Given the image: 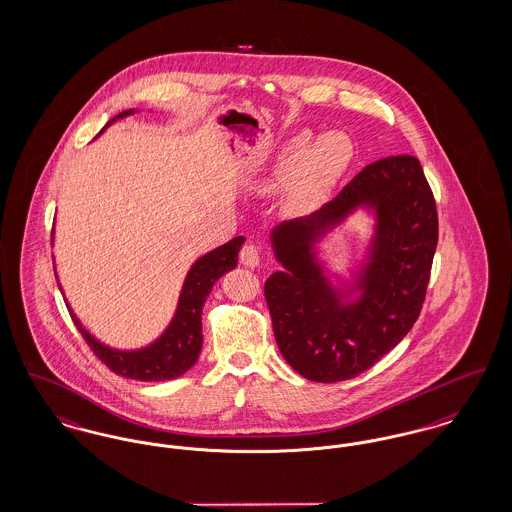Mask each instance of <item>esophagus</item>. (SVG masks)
Returning <instances> with one entry per match:
<instances>
[{"label": "esophagus", "instance_id": "34e87169", "mask_svg": "<svg viewBox=\"0 0 512 512\" xmlns=\"http://www.w3.org/2000/svg\"><path fill=\"white\" fill-rule=\"evenodd\" d=\"M241 262L246 268L260 266V250L256 244H244L243 250H241Z\"/></svg>", "mask_w": 512, "mask_h": 512}]
</instances>
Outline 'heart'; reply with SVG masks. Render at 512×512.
<instances>
[{"label": "heart", "instance_id": "heart-1", "mask_svg": "<svg viewBox=\"0 0 512 512\" xmlns=\"http://www.w3.org/2000/svg\"><path fill=\"white\" fill-rule=\"evenodd\" d=\"M352 156L349 136L327 131L312 138L310 133L293 136L277 156L275 175L289 177V196L296 204L322 198L347 169Z\"/></svg>", "mask_w": 512, "mask_h": 512}]
</instances>
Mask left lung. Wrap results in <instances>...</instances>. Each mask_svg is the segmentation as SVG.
Returning a JSON list of instances; mask_svg holds the SVG:
<instances>
[{
    "mask_svg": "<svg viewBox=\"0 0 512 512\" xmlns=\"http://www.w3.org/2000/svg\"><path fill=\"white\" fill-rule=\"evenodd\" d=\"M358 209L375 217L367 258L335 286L315 244ZM264 287L277 347L300 376L345 381L395 349L420 316L437 246V210L422 165L391 156L366 165L320 212L275 225Z\"/></svg>",
    "mask_w": 512,
    "mask_h": 512,
    "instance_id": "left-lung-1",
    "label": "left lung"
}]
</instances>
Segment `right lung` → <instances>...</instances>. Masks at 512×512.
Instances as JSON below:
<instances>
[{
  "label": "right lung",
  "mask_w": 512,
  "mask_h": 512,
  "mask_svg": "<svg viewBox=\"0 0 512 512\" xmlns=\"http://www.w3.org/2000/svg\"><path fill=\"white\" fill-rule=\"evenodd\" d=\"M136 109H127L109 119L108 125L100 131V135L108 129L111 123L117 119L133 115ZM244 237H235L227 244H221L208 254L200 256L185 277V283L181 287L179 302L175 308V314L169 325L163 329L162 335L152 341L146 347L135 350L113 349L100 339H96L77 318L73 308L69 306L67 298L65 304L69 308V314L77 329L81 331L88 347L94 350V354L108 366L111 372L117 376L138 379V381H165L187 374L190 368L196 364L200 350H202V308L208 295L212 293V287L221 275L237 268L239 252L243 246ZM57 277V271H55ZM61 295V283L57 281Z\"/></svg>",
  "instance_id": "1"
}]
</instances>
